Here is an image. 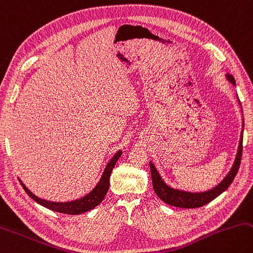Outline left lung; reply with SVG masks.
Instances as JSON below:
<instances>
[{"instance_id": "1", "label": "left lung", "mask_w": 253, "mask_h": 253, "mask_svg": "<svg viewBox=\"0 0 253 253\" xmlns=\"http://www.w3.org/2000/svg\"><path fill=\"white\" fill-rule=\"evenodd\" d=\"M226 79L228 80V82H230L233 86H236L235 77H233L231 74L227 73ZM238 102L240 104L239 98H238ZM243 127H245V124H243V121H242V130L240 135V140H239V146H238V151L236 155L235 163H233L230 171L226 174V177H224L217 186L213 187L212 189L201 191V192H190V191H185V190L172 188L164 181V179L162 178V176H160L159 171L156 169L155 165L150 162L149 165H150V171H151V180H153L154 190L156 192V195L158 196V198L162 199L164 203L167 205L178 207V208L190 209V208H198V207H203L208 203H210V201H212L214 198H217L219 195H221L222 192L231 185V182L233 181V179H235L236 174L239 170V166H240L241 156H242Z\"/></svg>"}]
</instances>
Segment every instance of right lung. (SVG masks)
<instances>
[{"label":"right lung","instance_id":"obj_1","mask_svg":"<svg viewBox=\"0 0 253 253\" xmlns=\"http://www.w3.org/2000/svg\"><path fill=\"white\" fill-rule=\"evenodd\" d=\"M121 156H122V150H118L117 153L113 156V158L109 160L108 164L106 165V167H105L104 172L102 174V177H100L99 181L97 182V185L95 186L94 189L91 190L89 194L82 197L80 199L67 201V203H55V201H48L42 198H39L38 196H35L33 192H31L29 189H27V187L20 180V179H18V180H20L23 189L25 190L26 194L29 195L34 201H36V203L45 207V208L56 211V212H59V213L81 214L83 212H86V211L94 209L95 207H97L100 203H102L104 197L106 196L108 191L109 178H111L113 168Z\"/></svg>","mask_w":253,"mask_h":253}]
</instances>
